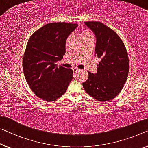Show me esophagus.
Instances as JSON below:
<instances>
[{
  "label": "esophagus",
  "mask_w": 148,
  "mask_h": 148,
  "mask_svg": "<svg viewBox=\"0 0 148 148\" xmlns=\"http://www.w3.org/2000/svg\"><path fill=\"white\" fill-rule=\"evenodd\" d=\"M73 72H74V73H78V72H80V70L78 69L77 68H73Z\"/></svg>",
  "instance_id": "1"
}]
</instances>
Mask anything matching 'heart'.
Returning a JSON list of instances; mask_svg holds the SVG:
<instances>
[{"instance_id": "1", "label": "heart", "mask_w": 148, "mask_h": 148, "mask_svg": "<svg viewBox=\"0 0 148 148\" xmlns=\"http://www.w3.org/2000/svg\"><path fill=\"white\" fill-rule=\"evenodd\" d=\"M81 34H82V35L83 40L86 39V38H93V36H92V34L87 30H82V31L81 32ZM70 37H69L68 39H70Z\"/></svg>"}]
</instances>
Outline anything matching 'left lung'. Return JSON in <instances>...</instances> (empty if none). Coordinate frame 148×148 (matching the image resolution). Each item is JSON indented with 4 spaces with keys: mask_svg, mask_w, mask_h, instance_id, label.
Segmentation results:
<instances>
[{
    "mask_svg": "<svg viewBox=\"0 0 148 148\" xmlns=\"http://www.w3.org/2000/svg\"><path fill=\"white\" fill-rule=\"evenodd\" d=\"M95 34V56L100 62L97 73L88 72V78L83 82L84 89L100 102L115 98L121 92L129 72L128 54L122 40L117 33L100 22H85Z\"/></svg>",
    "mask_w": 148,
    "mask_h": 148,
    "instance_id": "8db88e82",
    "label": "left lung"
}]
</instances>
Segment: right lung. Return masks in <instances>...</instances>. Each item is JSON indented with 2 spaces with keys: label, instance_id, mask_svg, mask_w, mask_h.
<instances>
[{
  "label": "right lung",
  "instance_id": "right-lung-1",
  "mask_svg": "<svg viewBox=\"0 0 148 148\" xmlns=\"http://www.w3.org/2000/svg\"><path fill=\"white\" fill-rule=\"evenodd\" d=\"M77 24L48 23L35 31L26 45L23 59L25 77L34 94L52 102L66 91L73 72L56 64L66 53V42Z\"/></svg>",
  "mask_w": 148,
  "mask_h": 148
}]
</instances>
